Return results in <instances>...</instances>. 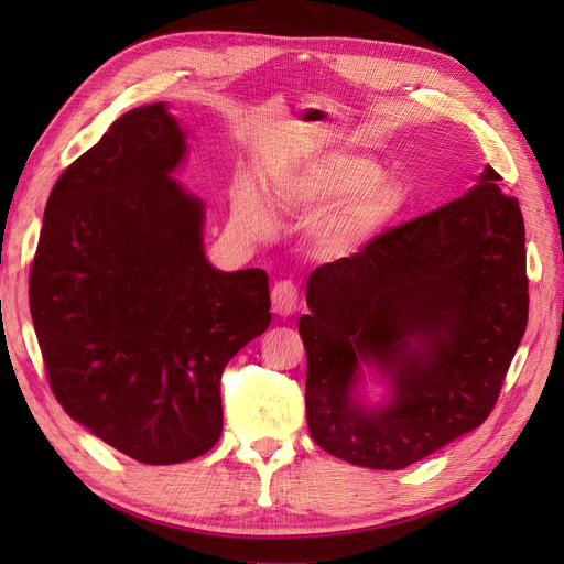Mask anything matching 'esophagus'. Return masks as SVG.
Instances as JSON below:
<instances>
[{
  "mask_svg": "<svg viewBox=\"0 0 564 564\" xmlns=\"http://www.w3.org/2000/svg\"><path fill=\"white\" fill-rule=\"evenodd\" d=\"M299 305V289L294 282H278L272 286V311L280 317H292Z\"/></svg>",
  "mask_w": 564,
  "mask_h": 564,
  "instance_id": "34e87169",
  "label": "esophagus"
}]
</instances>
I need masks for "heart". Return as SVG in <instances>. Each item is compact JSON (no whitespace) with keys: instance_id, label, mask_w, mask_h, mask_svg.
Listing matches in <instances>:
<instances>
[{"instance_id":"heart-1","label":"heart","mask_w":564,"mask_h":564,"mask_svg":"<svg viewBox=\"0 0 564 564\" xmlns=\"http://www.w3.org/2000/svg\"><path fill=\"white\" fill-rule=\"evenodd\" d=\"M284 202H338L317 224L313 245L322 259L346 261L367 251L390 228L404 209L406 191L400 178L381 176V166L367 158L322 155L286 169L275 197L278 207ZM235 224L251 240H265L272 230L270 214L253 195L242 197Z\"/></svg>"}]
</instances>
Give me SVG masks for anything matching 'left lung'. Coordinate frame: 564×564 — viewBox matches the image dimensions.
<instances>
[{"instance_id": "8db88e82", "label": "left lung", "mask_w": 564, "mask_h": 564, "mask_svg": "<svg viewBox=\"0 0 564 564\" xmlns=\"http://www.w3.org/2000/svg\"><path fill=\"white\" fill-rule=\"evenodd\" d=\"M305 416L352 466L400 470L475 431L527 327L524 224L485 166L464 197L313 270ZM379 380V401L366 377Z\"/></svg>"}]
</instances>
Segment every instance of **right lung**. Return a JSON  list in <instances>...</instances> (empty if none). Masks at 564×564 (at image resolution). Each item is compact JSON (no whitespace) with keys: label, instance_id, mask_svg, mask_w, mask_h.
<instances>
[{"label":"right lung","instance_id":"right-lung-1","mask_svg":"<svg viewBox=\"0 0 564 564\" xmlns=\"http://www.w3.org/2000/svg\"><path fill=\"white\" fill-rule=\"evenodd\" d=\"M166 104L115 119L48 195L30 313L67 416L141 464H183L224 431L220 373L270 324L268 275L204 253V202L174 174Z\"/></svg>","mask_w":564,"mask_h":564}]
</instances>
